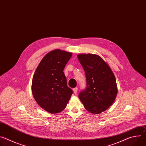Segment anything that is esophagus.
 <instances>
[{
    "mask_svg": "<svg viewBox=\"0 0 146 146\" xmlns=\"http://www.w3.org/2000/svg\"><path fill=\"white\" fill-rule=\"evenodd\" d=\"M73 92H74V94H77V91H78V88H77V87H76V88H73Z\"/></svg>",
    "mask_w": 146,
    "mask_h": 146,
    "instance_id": "34e87169",
    "label": "esophagus"
}]
</instances>
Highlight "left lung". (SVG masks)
Returning <instances> with one entry per match:
<instances>
[{"label":"left lung","mask_w":146,"mask_h":146,"mask_svg":"<svg viewBox=\"0 0 146 146\" xmlns=\"http://www.w3.org/2000/svg\"><path fill=\"white\" fill-rule=\"evenodd\" d=\"M86 77V88L78 97L85 109L98 114L107 110L114 102L118 92L115 77L109 66L95 54L77 55Z\"/></svg>","instance_id":"obj_1"}]
</instances>
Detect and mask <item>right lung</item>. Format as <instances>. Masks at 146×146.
<instances>
[{
  "instance_id": "add662e5",
  "label": "right lung",
  "mask_w": 146,
  "mask_h": 146,
  "mask_svg": "<svg viewBox=\"0 0 146 146\" xmlns=\"http://www.w3.org/2000/svg\"><path fill=\"white\" fill-rule=\"evenodd\" d=\"M72 55L59 49L51 51L40 61L34 73L32 94L38 105L50 113L64 110L73 94L63 72Z\"/></svg>"
}]
</instances>
